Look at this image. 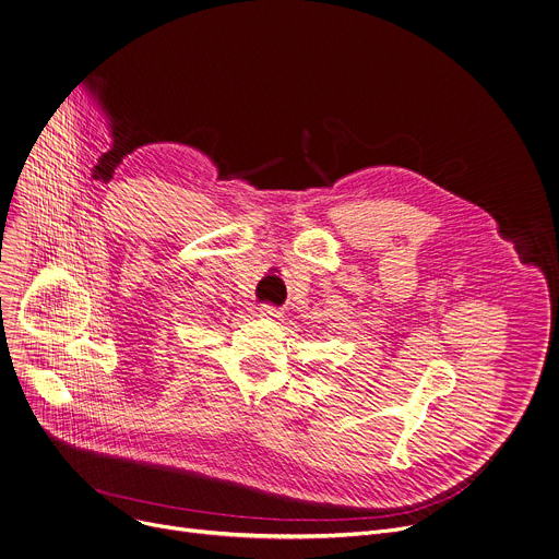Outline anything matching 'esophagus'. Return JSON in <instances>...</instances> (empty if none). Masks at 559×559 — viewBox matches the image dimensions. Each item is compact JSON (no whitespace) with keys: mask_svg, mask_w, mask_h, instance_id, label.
<instances>
[{"mask_svg":"<svg viewBox=\"0 0 559 559\" xmlns=\"http://www.w3.org/2000/svg\"><path fill=\"white\" fill-rule=\"evenodd\" d=\"M259 316H261V318H267V321H281L283 311L276 309V307H272V305H263V307L259 309Z\"/></svg>","mask_w":559,"mask_h":559,"instance_id":"34e87169","label":"esophagus"}]
</instances>
